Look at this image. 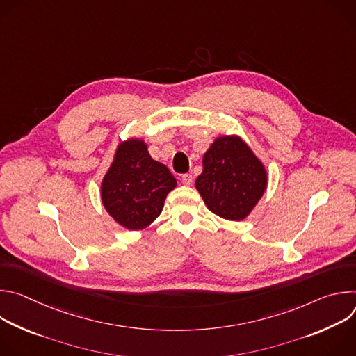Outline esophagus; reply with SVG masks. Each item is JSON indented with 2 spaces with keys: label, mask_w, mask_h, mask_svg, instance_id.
<instances>
[{
  "label": "esophagus",
  "mask_w": 356,
  "mask_h": 356,
  "mask_svg": "<svg viewBox=\"0 0 356 356\" xmlns=\"http://www.w3.org/2000/svg\"><path fill=\"white\" fill-rule=\"evenodd\" d=\"M181 183L184 184V186H191V183H193V176L191 175H183L181 176Z\"/></svg>",
  "instance_id": "1"
}]
</instances>
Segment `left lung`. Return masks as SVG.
<instances>
[{
	"mask_svg": "<svg viewBox=\"0 0 356 356\" xmlns=\"http://www.w3.org/2000/svg\"><path fill=\"white\" fill-rule=\"evenodd\" d=\"M194 186L211 213L242 221L264 197L268 172L239 135H220L202 156V172Z\"/></svg>",
	"mask_w": 356,
	"mask_h": 356,
	"instance_id": "obj_1",
	"label": "left lung"
}]
</instances>
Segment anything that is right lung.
Returning a JSON list of instances; mask_svg holds the SVG:
<instances>
[{
  "instance_id": "right-lung-1",
  "label": "right lung",
  "mask_w": 356,
  "mask_h": 356,
  "mask_svg": "<svg viewBox=\"0 0 356 356\" xmlns=\"http://www.w3.org/2000/svg\"><path fill=\"white\" fill-rule=\"evenodd\" d=\"M176 186L170 170L152 159L147 143L129 138L117 145L101 181V201L117 224L129 231H142L161 216L168 194Z\"/></svg>"
}]
</instances>
